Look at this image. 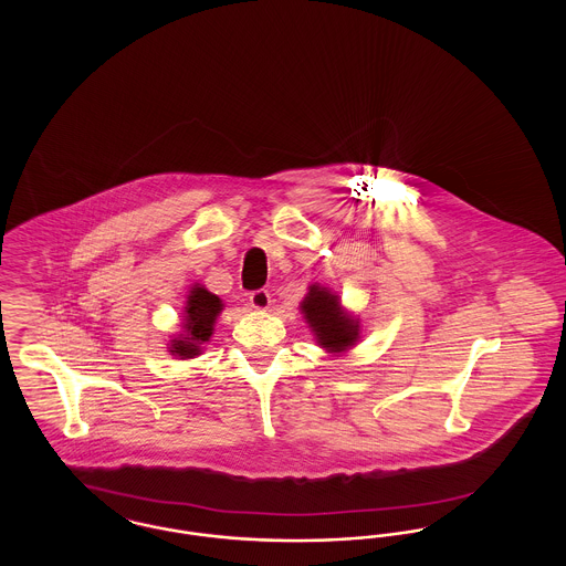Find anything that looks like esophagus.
<instances>
[{"mask_svg":"<svg viewBox=\"0 0 566 566\" xmlns=\"http://www.w3.org/2000/svg\"><path fill=\"white\" fill-rule=\"evenodd\" d=\"M250 305H252V307H254V310H261V312H265V310H270V305H271L270 291H265V289H261V291H254V293H250Z\"/></svg>","mask_w":566,"mask_h":566,"instance_id":"esophagus-1","label":"esophagus"}]
</instances>
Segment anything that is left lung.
<instances>
[{"mask_svg": "<svg viewBox=\"0 0 566 566\" xmlns=\"http://www.w3.org/2000/svg\"><path fill=\"white\" fill-rule=\"evenodd\" d=\"M301 312L305 323L310 324L316 335L318 346L326 352H346L358 342L360 324L358 318L350 316L339 296L333 295L328 289L312 284L310 293L301 301Z\"/></svg>", "mask_w": 566, "mask_h": 566, "instance_id": "1", "label": "left lung"}]
</instances>
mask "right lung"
<instances>
[{
	"label": "right lung",
	"instance_id": "1",
	"mask_svg": "<svg viewBox=\"0 0 566 566\" xmlns=\"http://www.w3.org/2000/svg\"><path fill=\"white\" fill-rule=\"evenodd\" d=\"M222 301L212 295L208 289L201 284H195L187 296V307L182 316V333L171 339L169 352L174 356L185 358H195L203 350V344L210 342L214 333V323L218 314L222 312Z\"/></svg>",
	"mask_w": 566,
	"mask_h": 566
}]
</instances>
